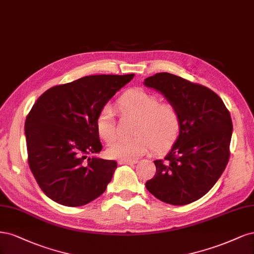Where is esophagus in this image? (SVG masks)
<instances>
[{
    "instance_id": "esophagus-1",
    "label": "esophagus",
    "mask_w": 254,
    "mask_h": 254,
    "mask_svg": "<svg viewBox=\"0 0 254 254\" xmlns=\"http://www.w3.org/2000/svg\"><path fill=\"white\" fill-rule=\"evenodd\" d=\"M136 162L137 160H119L118 161L119 165H134Z\"/></svg>"
}]
</instances>
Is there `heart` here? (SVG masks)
<instances>
[{"instance_id": "obj_1", "label": "heart", "mask_w": 254, "mask_h": 254, "mask_svg": "<svg viewBox=\"0 0 254 254\" xmlns=\"http://www.w3.org/2000/svg\"><path fill=\"white\" fill-rule=\"evenodd\" d=\"M117 110L122 117L136 119L134 138L118 139L108 150L109 156L120 160H135L152 148L159 152L173 143L182 128V116L177 106L161 102L160 98L143 89H133L117 100ZM98 134L106 143L116 137L115 112L104 105L98 114Z\"/></svg>"}]
</instances>
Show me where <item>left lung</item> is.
<instances>
[{
    "instance_id": "8db88e82",
    "label": "left lung",
    "mask_w": 254,
    "mask_h": 254,
    "mask_svg": "<svg viewBox=\"0 0 254 254\" xmlns=\"http://www.w3.org/2000/svg\"><path fill=\"white\" fill-rule=\"evenodd\" d=\"M144 84L165 95L182 116L176 142L165 158L154 161L156 173L145 187L163 202L191 203L211 190L228 165L230 113L209 87L169 72L155 73Z\"/></svg>"
}]
</instances>
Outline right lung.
<instances>
[{
	"instance_id": "obj_1",
	"label": "right lung",
	"mask_w": 254,
	"mask_h": 254,
	"mask_svg": "<svg viewBox=\"0 0 254 254\" xmlns=\"http://www.w3.org/2000/svg\"><path fill=\"white\" fill-rule=\"evenodd\" d=\"M129 75H94L51 87L35 102L25 121L27 160L46 196L67 207L83 206L105 191L117 162L87 158L102 144L98 114Z\"/></svg>"
}]
</instances>
